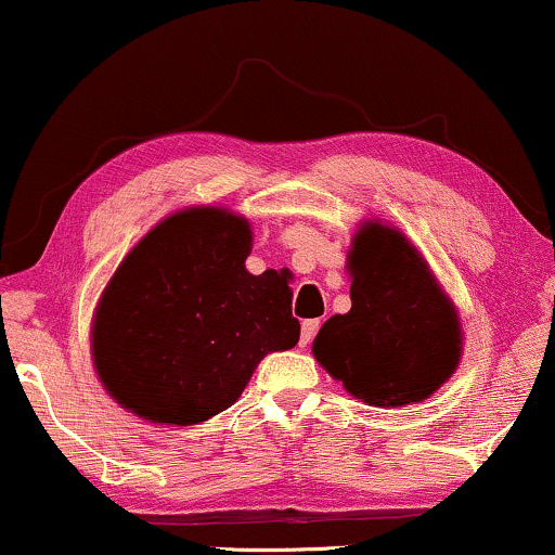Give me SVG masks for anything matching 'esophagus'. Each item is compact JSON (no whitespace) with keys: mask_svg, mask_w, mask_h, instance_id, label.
Returning <instances> with one entry per match:
<instances>
[{"mask_svg":"<svg viewBox=\"0 0 555 555\" xmlns=\"http://www.w3.org/2000/svg\"><path fill=\"white\" fill-rule=\"evenodd\" d=\"M320 330V320H305L301 322V335H299V346L307 348L314 338V333Z\"/></svg>","mask_w":555,"mask_h":555,"instance_id":"34e87169","label":"esophagus"}]
</instances>
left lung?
<instances>
[{
    "mask_svg": "<svg viewBox=\"0 0 555 555\" xmlns=\"http://www.w3.org/2000/svg\"><path fill=\"white\" fill-rule=\"evenodd\" d=\"M348 269L350 312L322 325L314 359L366 404L430 397L459 363L461 327L423 256L397 230L366 225Z\"/></svg>",
    "mask_w": 555,
    "mask_h": 555,
    "instance_id": "8db88e82",
    "label": "left lung"
}]
</instances>
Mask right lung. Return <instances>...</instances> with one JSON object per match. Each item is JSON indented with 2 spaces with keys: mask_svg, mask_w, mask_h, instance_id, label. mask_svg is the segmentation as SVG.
I'll use <instances>...</instances> for the list:
<instances>
[{
  "mask_svg": "<svg viewBox=\"0 0 555 555\" xmlns=\"http://www.w3.org/2000/svg\"><path fill=\"white\" fill-rule=\"evenodd\" d=\"M250 228L215 207L171 215L130 250L96 307L91 350L102 384L153 423L220 415L266 353L294 348L286 271H245Z\"/></svg>",
  "mask_w": 555,
  "mask_h": 555,
  "instance_id": "1",
  "label": "right lung"
}]
</instances>
